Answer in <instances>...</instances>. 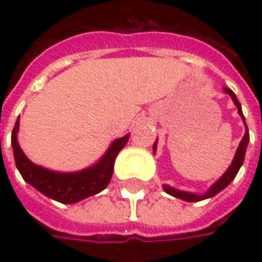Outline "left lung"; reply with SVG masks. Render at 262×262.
Wrapping results in <instances>:
<instances>
[{
    "mask_svg": "<svg viewBox=\"0 0 262 262\" xmlns=\"http://www.w3.org/2000/svg\"><path fill=\"white\" fill-rule=\"evenodd\" d=\"M225 92H226L227 95L232 97V100L235 102V105L237 107V114L241 115L242 118V121L245 122V116L242 114V107H241V103H239V100H237V97L235 96V93L230 90V89H225ZM248 143H249V131H248V126L247 122H245V136L242 138V141L239 143V147H237L236 150V155L233 157V162H232V165L229 166L226 172L223 173V176L214 182L211 188L204 192V194H201V195H198V194H192V192H185V191H179V189H175V188H172V186L169 185H163V189L166 191L169 195L176 196V198H181V200H184V201H188V203H195V201H201V200H206V198H211V196H214L216 194H219L220 191H223L225 188H226L233 179H235V176L237 175V172H239V169L241 166L244 165V159H245V153H247V146ZM153 148H156V143L153 144Z\"/></svg>",
    "mask_w": 262,
    "mask_h": 262,
    "instance_id": "8db88e82",
    "label": "left lung"
}]
</instances>
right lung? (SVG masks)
<instances>
[{"mask_svg": "<svg viewBox=\"0 0 262 262\" xmlns=\"http://www.w3.org/2000/svg\"><path fill=\"white\" fill-rule=\"evenodd\" d=\"M18 125H20V119L15 121V125L11 133V146L14 153L15 166L18 169L20 175L23 176L27 184L35 186L39 192L62 204H74L105 189L111 182V178L114 173V163L116 156L125 147L129 138V134H126L115 140L95 166L87 167L80 172L64 173V172H54L45 167L37 166L27 159L17 141Z\"/></svg>", "mask_w": 262, "mask_h": 262, "instance_id": "right-lung-1", "label": "right lung"}]
</instances>
